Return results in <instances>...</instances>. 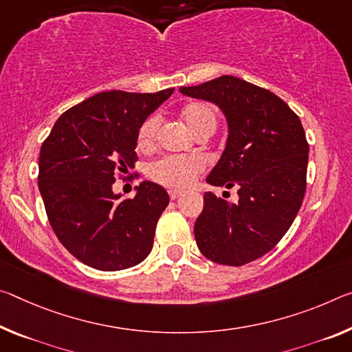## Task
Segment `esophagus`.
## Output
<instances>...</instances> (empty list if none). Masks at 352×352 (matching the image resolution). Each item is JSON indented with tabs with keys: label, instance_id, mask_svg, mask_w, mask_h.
I'll return each instance as SVG.
<instances>
[{
	"label": "esophagus",
	"instance_id": "34e87169",
	"mask_svg": "<svg viewBox=\"0 0 352 352\" xmlns=\"http://www.w3.org/2000/svg\"><path fill=\"white\" fill-rule=\"evenodd\" d=\"M180 196H182L180 189H170V191H169V197H170L172 200H175V199H178Z\"/></svg>",
	"mask_w": 352,
	"mask_h": 352
}]
</instances>
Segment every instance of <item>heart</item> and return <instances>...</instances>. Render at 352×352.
Segmentation results:
<instances>
[{
	"instance_id": "b5f03b06",
	"label": "heart",
	"mask_w": 352,
	"mask_h": 352,
	"mask_svg": "<svg viewBox=\"0 0 352 352\" xmlns=\"http://www.w3.org/2000/svg\"><path fill=\"white\" fill-rule=\"evenodd\" d=\"M182 117L189 130L197 138L202 135H211L216 130L217 116L211 104L205 102H192L186 104L182 111ZM161 125L158 114L150 116L144 120L138 131V147L150 148L156 141ZM204 169L202 161L197 158H182V156H164L147 166V177L155 183L169 188H185L191 185Z\"/></svg>"
}]
</instances>
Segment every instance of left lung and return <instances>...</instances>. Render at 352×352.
Returning <instances> with one entry per match:
<instances>
[{
	"label": "left lung",
	"mask_w": 352,
	"mask_h": 352,
	"mask_svg": "<svg viewBox=\"0 0 352 352\" xmlns=\"http://www.w3.org/2000/svg\"><path fill=\"white\" fill-rule=\"evenodd\" d=\"M180 91L216 103L226 114L227 147L206 182L235 186L239 196L232 204L205 192L194 226L197 248L214 263H250L277 246L302 205L309 163L304 126L280 97L236 76Z\"/></svg>",
	"instance_id": "left-lung-1"
}]
</instances>
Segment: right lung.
I'll list each match as a JSON object with an SVG mask.
<instances>
[{
  "label": "right lung",
  "instance_id": "1",
  "mask_svg": "<svg viewBox=\"0 0 352 352\" xmlns=\"http://www.w3.org/2000/svg\"><path fill=\"white\" fill-rule=\"evenodd\" d=\"M172 92L96 94L65 111L42 144L37 178L50 226L87 266L126 270L153 248L166 189L142 182L135 197L119 200L113 183L135 167L139 126Z\"/></svg>",
  "mask_w": 352,
  "mask_h": 352
}]
</instances>
